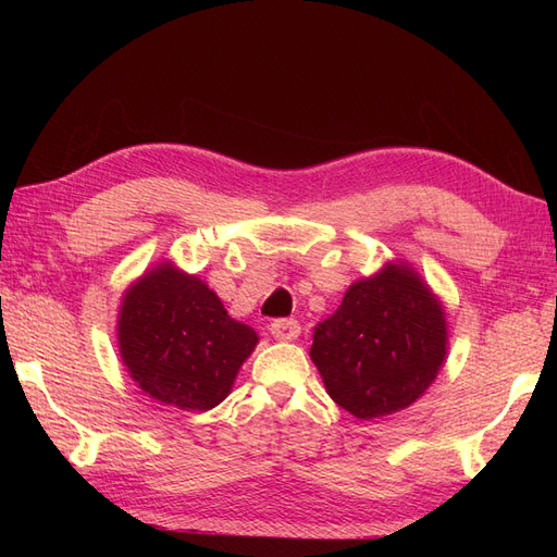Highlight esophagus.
<instances>
[{"mask_svg":"<svg viewBox=\"0 0 557 557\" xmlns=\"http://www.w3.org/2000/svg\"><path fill=\"white\" fill-rule=\"evenodd\" d=\"M299 323L295 318H276L272 325H269V332H272L278 342H293L299 336Z\"/></svg>","mask_w":557,"mask_h":557,"instance_id":"1","label":"esophagus"}]
</instances>
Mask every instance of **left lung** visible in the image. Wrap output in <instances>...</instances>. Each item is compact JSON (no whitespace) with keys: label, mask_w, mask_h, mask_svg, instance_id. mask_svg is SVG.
Returning <instances> with one entry per match:
<instances>
[{"label":"left lung","mask_w":557,"mask_h":557,"mask_svg":"<svg viewBox=\"0 0 557 557\" xmlns=\"http://www.w3.org/2000/svg\"><path fill=\"white\" fill-rule=\"evenodd\" d=\"M446 318L409 267L387 264L352 283L344 301L313 327L311 360L342 409L362 420L407 409L440 374Z\"/></svg>","instance_id":"1"}]
</instances>
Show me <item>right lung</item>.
I'll list each match as a JSON object with an SVG mask.
<instances>
[{"label":"right lung","mask_w":557,"mask_h":557,"mask_svg":"<svg viewBox=\"0 0 557 557\" xmlns=\"http://www.w3.org/2000/svg\"><path fill=\"white\" fill-rule=\"evenodd\" d=\"M117 344L144 393L183 411H209L232 391L258 334L230 318L207 283L160 264L127 290Z\"/></svg>","instance_id":"add662e5"}]
</instances>
